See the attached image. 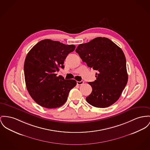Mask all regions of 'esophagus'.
<instances>
[{
  "label": "esophagus",
  "instance_id": "1",
  "mask_svg": "<svg viewBox=\"0 0 150 150\" xmlns=\"http://www.w3.org/2000/svg\"><path fill=\"white\" fill-rule=\"evenodd\" d=\"M83 81H77V84L78 85H82L83 83Z\"/></svg>",
  "mask_w": 150,
  "mask_h": 150
}]
</instances>
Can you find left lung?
<instances>
[{"instance_id":"obj_1","label":"left lung","mask_w":150,"mask_h":150,"mask_svg":"<svg viewBox=\"0 0 150 150\" xmlns=\"http://www.w3.org/2000/svg\"><path fill=\"white\" fill-rule=\"evenodd\" d=\"M88 67L97 70L96 80L89 82L92 92L86 98L93 106L105 108L120 98L128 81L123 52L106 38H96L76 50Z\"/></svg>"}]
</instances>
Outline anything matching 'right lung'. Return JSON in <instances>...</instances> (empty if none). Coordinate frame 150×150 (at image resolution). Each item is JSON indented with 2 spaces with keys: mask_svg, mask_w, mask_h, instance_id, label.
Listing matches in <instances>:
<instances>
[{
  "mask_svg": "<svg viewBox=\"0 0 150 150\" xmlns=\"http://www.w3.org/2000/svg\"><path fill=\"white\" fill-rule=\"evenodd\" d=\"M75 48L73 44L45 39L27 54L24 65L26 87L30 97L40 106L48 109L59 108L76 85L75 80H65L56 74L60 68H64V60Z\"/></svg>",
  "mask_w": 150,
  "mask_h": 150,
  "instance_id": "right-lung-1",
  "label": "right lung"
}]
</instances>
